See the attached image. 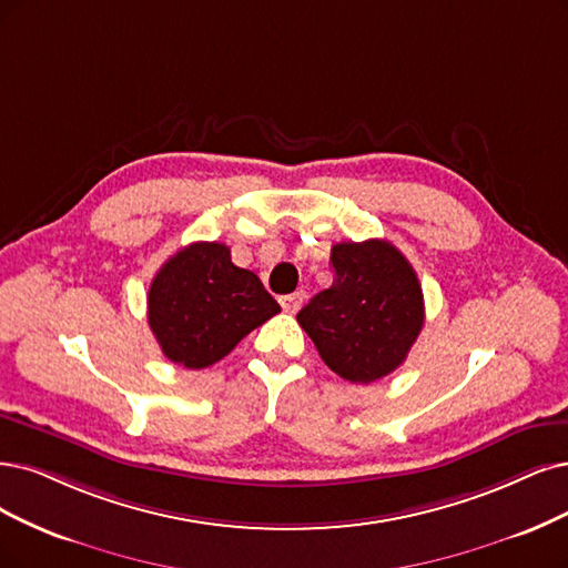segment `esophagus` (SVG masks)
Returning <instances> with one entry per match:
<instances>
[{"label": "esophagus", "instance_id": "1", "mask_svg": "<svg viewBox=\"0 0 568 568\" xmlns=\"http://www.w3.org/2000/svg\"><path fill=\"white\" fill-rule=\"evenodd\" d=\"M304 292L300 290V292H292V295H285V297H281V306L287 311V313H297L300 308H302V304H304Z\"/></svg>", "mask_w": 568, "mask_h": 568}]
</instances>
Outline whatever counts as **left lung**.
Instances as JSON below:
<instances>
[{"label": "left lung", "instance_id": "obj_1", "mask_svg": "<svg viewBox=\"0 0 568 568\" xmlns=\"http://www.w3.org/2000/svg\"><path fill=\"white\" fill-rule=\"evenodd\" d=\"M334 283L297 321L323 363L351 384H372L400 367L424 327V292L416 271L388 241L337 243Z\"/></svg>", "mask_w": 568, "mask_h": 568}]
</instances>
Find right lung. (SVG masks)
Returning <instances> with one entry per match:
<instances>
[{
	"label": "right lung",
	"instance_id": "obj_1",
	"mask_svg": "<svg viewBox=\"0 0 568 568\" xmlns=\"http://www.w3.org/2000/svg\"><path fill=\"white\" fill-rule=\"evenodd\" d=\"M281 311L224 243H192L168 260L146 295V323L168 361L203 369Z\"/></svg>",
	"mask_w": 568,
	"mask_h": 568
}]
</instances>
